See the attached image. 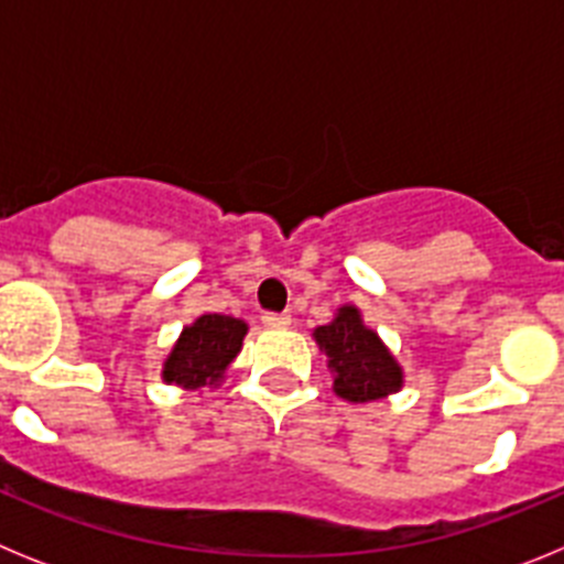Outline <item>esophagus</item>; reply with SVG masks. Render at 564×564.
<instances>
[{
	"label": "esophagus",
	"mask_w": 564,
	"mask_h": 564,
	"mask_svg": "<svg viewBox=\"0 0 564 564\" xmlns=\"http://www.w3.org/2000/svg\"><path fill=\"white\" fill-rule=\"evenodd\" d=\"M262 322H265V327H288L291 325V316L288 313H265Z\"/></svg>",
	"instance_id": "esophagus-1"
}]
</instances>
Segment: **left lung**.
I'll list each match as a JSON object with an SVG mask.
<instances>
[{
  "instance_id": "obj_1",
  "label": "left lung",
  "mask_w": 564,
  "mask_h": 564,
  "mask_svg": "<svg viewBox=\"0 0 564 564\" xmlns=\"http://www.w3.org/2000/svg\"><path fill=\"white\" fill-rule=\"evenodd\" d=\"M318 350L327 356L333 392L344 401L367 403L403 387V370L376 330L364 325L356 305L338 307L330 325L313 330Z\"/></svg>"
}]
</instances>
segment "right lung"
I'll use <instances>...</instances> for the list:
<instances>
[{"label": "right lung", "mask_w": 564, "mask_h": 564, "mask_svg": "<svg viewBox=\"0 0 564 564\" xmlns=\"http://www.w3.org/2000/svg\"><path fill=\"white\" fill-rule=\"evenodd\" d=\"M248 325L242 318L223 313H203L192 325L183 327L172 352L163 361V381L177 383L183 390L220 387L228 364L242 350Z\"/></svg>", "instance_id": "right-lung-1"}]
</instances>
